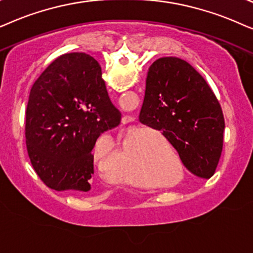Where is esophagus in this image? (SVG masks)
<instances>
[{
	"label": "esophagus",
	"mask_w": 253,
	"mask_h": 253,
	"mask_svg": "<svg viewBox=\"0 0 253 253\" xmlns=\"http://www.w3.org/2000/svg\"><path fill=\"white\" fill-rule=\"evenodd\" d=\"M130 121H133V118L132 117L126 116V117L123 118V124H128V123H130Z\"/></svg>",
	"instance_id": "obj_1"
}]
</instances>
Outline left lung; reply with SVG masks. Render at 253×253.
<instances>
[{
    "instance_id": "8db88e82",
    "label": "left lung",
    "mask_w": 253,
    "mask_h": 253,
    "mask_svg": "<svg viewBox=\"0 0 253 253\" xmlns=\"http://www.w3.org/2000/svg\"><path fill=\"white\" fill-rule=\"evenodd\" d=\"M140 123L161 130L188 171L211 178L223 147L224 118L204 77L174 56L149 67Z\"/></svg>"
}]
</instances>
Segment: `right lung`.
<instances>
[{"label": "right lung", "mask_w": 253, "mask_h": 253, "mask_svg": "<svg viewBox=\"0 0 253 253\" xmlns=\"http://www.w3.org/2000/svg\"><path fill=\"white\" fill-rule=\"evenodd\" d=\"M120 120L92 56L54 60L32 85L26 107V148L42 183L55 191H90L96 141Z\"/></svg>", "instance_id": "1"}]
</instances>
